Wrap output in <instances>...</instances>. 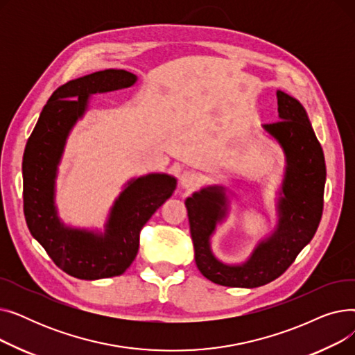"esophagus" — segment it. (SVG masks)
Returning a JSON list of instances; mask_svg holds the SVG:
<instances>
[{"label": "esophagus", "mask_w": 355, "mask_h": 355, "mask_svg": "<svg viewBox=\"0 0 355 355\" xmlns=\"http://www.w3.org/2000/svg\"><path fill=\"white\" fill-rule=\"evenodd\" d=\"M198 181H200V175L196 171H191V170L184 171L180 175V185H181L184 190L194 189L196 185L198 184Z\"/></svg>", "instance_id": "1"}]
</instances>
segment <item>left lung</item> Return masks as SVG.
<instances>
[{
	"mask_svg": "<svg viewBox=\"0 0 355 355\" xmlns=\"http://www.w3.org/2000/svg\"><path fill=\"white\" fill-rule=\"evenodd\" d=\"M276 96L281 121L262 125L285 155L275 230L257 241L245 262L226 263L213 253L211 236L229 216L227 189L207 185L185 200L197 268L217 285L257 288L275 281L293 263L320 226L327 180L322 148L302 103L282 90H277Z\"/></svg>",
	"mask_w": 355,
	"mask_h": 355,
	"instance_id": "obj_1",
	"label": "left lung"
}]
</instances>
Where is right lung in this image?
I'll return each mask as SVG.
<instances>
[{"label": "right lung", "instance_id": "1", "mask_svg": "<svg viewBox=\"0 0 355 355\" xmlns=\"http://www.w3.org/2000/svg\"><path fill=\"white\" fill-rule=\"evenodd\" d=\"M138 78L107 69L54 90L31 132L23 157L24 216L31 236L67 275L96 281L122 275L139 249V232L170 198L177 178L153 173L129 180L110 207L105 230L64 225L55 206V178L67 138L95 93L130 87Z\"/></svg>", "mask_w": 355, "mask_h": 355}]
</instances>
